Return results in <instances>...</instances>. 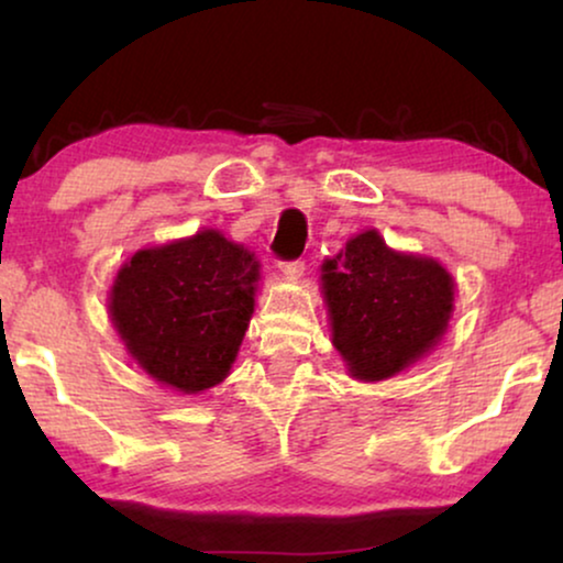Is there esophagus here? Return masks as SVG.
<instances>
[{
    "mask_svg": "<svg viewBox=\"0 0 563 563\" xmlns=\"http://www.w3.org/2000/svg\"><path fill=\"white\" fill-rule=\"evenodd\" d=\"M279 268H282V274L287 276V279H299V276L305 274V261H302V258H295V261H282Z\"/></svg>",
    "mask_w": 563,
    "mask_h": 563,
    "instance_id": "34e87169",
    "label": "esophagus"
}]
</instances>
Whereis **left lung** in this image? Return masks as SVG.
Returning a JSON list of instances; mask_svg holds the SVG:
<instances>
[{
    "instance_id": "8db88e82",
    "label": "left lung",
    "mask_w": 563,
    "mask_h": 563,
    "mask_svg": "<svg viewBox=\"0 0 563 563\" xmlns=\"http://www.w3.org/2000/svg\"><path fill=\"white\" fill-rule=\"evenodd\" d=\"M333 343L356 379L395 376L449 325L453 282L433 258L389 251L376 230L322 264Z\"/></svg>"
}]
</instances>
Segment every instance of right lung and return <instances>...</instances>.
Returning <instances> with one entry per match:
<instances>
[{"mask_svg": "<svg viewBox=\"0 0 563 563\" xmlns=\"http://www.w3.org/2000/svg\"><path fill=\"white\" fill-rule=\"evenodd\" d=\"M258 261L214 230L137 251L114 279L110 312L133 358L187 395L222 382L253 312Z\"/></svg>", "mask_w": 563, "mask_h": 563, "instance_id": "right-lung-1", "label": "right lung"}]
</instances>
